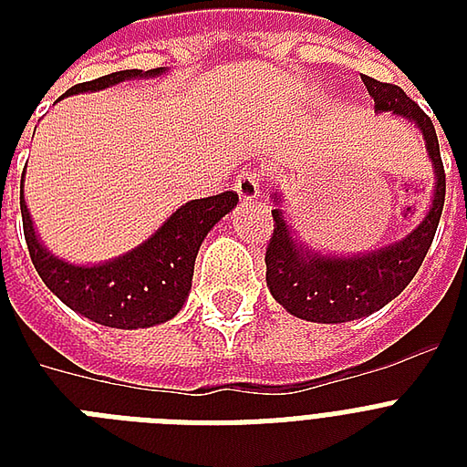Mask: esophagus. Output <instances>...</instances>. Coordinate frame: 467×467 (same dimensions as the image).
Listing matches in <instances>:
<instances>
[{
	"mask_svg": "<svg viewBox=\"0 0 467 467\" xmlns=\"http://www.w3.org/2000/svg\"><path fill=\"white\" fill-rule=\"evenodd\" d=\"M264 183V169L259 167H247L242 169L237 179H234V191H237V196L242 201H254L259 196V191H262Z\"/></svg>",
	"mask_w": 467,
	"mask_h": 467,
	"instance_id": "1",
	"label": "esophagus"
}]
</instances>
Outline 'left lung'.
<instances>
[{"label": "left lung", "instance_id": "8db88e82", "mask_svg": "<svg viewBox=\"0 0 467 467\" xmlns=\"http://www.w3.org/2000/svg\"><path fill=\"white\" fill-rule=\"evenodd\" d=\"M361 79L376 101V111H392L412 119L420 126L436 169V193L431 211L412 234H407L405 240L392 247L378 249L373 254L348 256V259L310 254L307 249L298 247L281 211L278 208L271 211L274 233L264 256L271 296L296 317L322 322V325L366 317L370 312L388 306L392 298H398L420 271L434 242L443 201H446V171H443L439 138L431 119L398 84L378 82L366 75Z\"/></svg>", "mask_w": 467, "mask_h": 467}]
</instances>
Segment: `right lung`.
<instances>
[{"instance_id":"obj_1","label":"right lung","mask_w":467,"mask_h":467,"mask_svg":"<svg viewBox=\"0 0 467 467\" xmlns=\"http://www.w3.org/2000/svg\"><path fill=\"white\" fill-rule=\"evenodd\" d=\"M160 69H123L99 77L91 82L77 84L67 94L94 91L119 84L128 77L160 75ZM237 205L234 191H223L218 196L196 198L182 205L164 225L126 256L99 266H75L55 259L43 249L33 233L31 215L21 191V218L31 262L43 278V284L57 298L84 317L104 327L138 329L167 322L182 310L191 291V278L196 266L201 242L223 215Z\"/></svg>"}]
</instances>
